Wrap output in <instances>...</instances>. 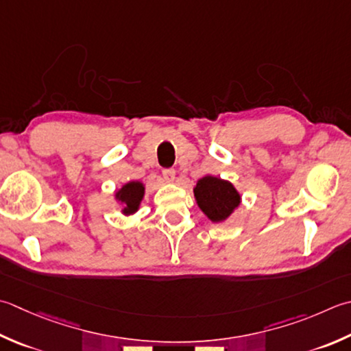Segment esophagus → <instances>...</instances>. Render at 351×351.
<instances>
[{"label":"esophagus","instance_id":"1","mask_svg":"<svg viewBox=\"0 0 351 351\" xmlns=\"http://www.w3.org/2000/svg\"><path fill=\"white\" fill-rule=\"evenodd\" d=\"M162 176L167 182H173L175 181V170L173 169H164Z\"/></svg>","mask_w":351,"mask_h":351}]
</instances>
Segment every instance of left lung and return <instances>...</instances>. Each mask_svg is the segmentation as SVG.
<instances>
[{"label": "left lung", "mask_w": 351, "mask_h": 351, "mask_svg": "<svg viewBox=\"0 0 351 351\" xmlns=\"http://www.w3.org/2000/svg\"><path fill=\"white\" fill-rule=\"evenodd\" d=\"M199 208L211 222H223L240 205V195L230 181L207 175L193 189Z\"/></svg>", "instance_id": "obj_1"}]
</instances>
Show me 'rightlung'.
Masks as SVG:
<instances>
[{
  "instance_id": "obj_1",
  "label": "right lung",
  "mask_w": 351,
  "mask_h": 351,
  "mask_svg": "<svg viewBox=\"0 0 351 351\" xmlns=\"http://www.w3.org/2000/svg\"><path fill=\"white\" fill-rule=\"evenodd\" d=\"M144 196V184L140 181H130L115 191V199L123 204V215H134L140 208Z\"/></svg>"
}]
</instances>
